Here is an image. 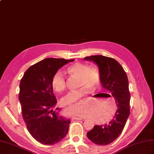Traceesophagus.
Returning <instances> with one entry per match:
<instances>
[{
    "label": "esophagus",
    "mask_w": 154,
    "mask_h": 154,
    "mask_svg": "<svg viewBox=\"0 0 154 154\" xmlns=\"http://www.w3.org/2000/svg\"><path fill=\"white\" fill-rule=\"evenodd\" d=\"M75 118L78 120H85V118L84 117H75Z\"/></svg>",
    "instance_id": "34e87169"
}]
</instances>
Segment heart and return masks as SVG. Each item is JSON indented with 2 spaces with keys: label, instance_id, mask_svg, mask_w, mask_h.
<instances>
[{
  "label": "heart",
  "instance_id": "obj_1",
  "mask_svg": "<svg viewBox=\"0 0 154 154\" xmlns=\"http://www.w3.org/2000/svg\"><path fill=\"white\" fill-rule=\"evenodd\" d=\"M66 73L69 75L79 77L78 86L81 88L72 90L62 97V102L64 104H70L81 101V100L88 93V88L96 89L100 86L101 82V75L96 68H90L86 64L76 62L68 66L66 69ZM51 85L54 91L61 92L66 89V79L60 72L55 73L51 79ZM85 104L81 102L77 107L80 109L82 113L85 111Z\"/></svg>",
  "mask_w": 154,
  "mask_h": 154
}]
</instances>
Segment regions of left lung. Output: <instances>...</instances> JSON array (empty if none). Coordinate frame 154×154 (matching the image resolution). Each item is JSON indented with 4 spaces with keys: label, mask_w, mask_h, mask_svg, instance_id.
I'll use <instances>...</instances> for the list:
<instances>
[{
    "label": "left lung",
    "mask_w": 154,
    "mask_h": 154,
    "mask_svg": "<svg viewBox=\"0 0 154 154\" xmlns=\"http://www.w3.org/2000/svg\"><path fill=\"white\" fill-rule=\"evenodd\" d=\"M85 60L95 62L99 68L102 86L115 97L117 110L108 124L95 125L86 134L97 145H107L115 140L124 128L130 113V93L128 76L115 59L103 55L86 57Z\"/></svg>",
    "instance_id": "1"
}]
</instances>
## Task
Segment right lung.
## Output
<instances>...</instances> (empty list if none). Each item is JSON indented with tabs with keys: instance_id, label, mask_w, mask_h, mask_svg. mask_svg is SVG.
Masks as SVG:
<instances>
[{
	"instance_id": "right-lung-1",
	"label": "right lung",
	"mask_w": 154,
	"mask_h": 154,
	"mask_svg": "<svg viewBox=\"0 0 154 154\" xmlns=\"http://www.w3.org/2000/svg\"><path fill=\"white\" fill-rule=\"evenodd\" d=\"M72 60L45 58L28 68L19 85V100L26 128L34 139L45 145L62 140L68 132L70 120L60 115V108H53L57 98L51 79L61 67Z\"/></svg>"
}]
</instances>
